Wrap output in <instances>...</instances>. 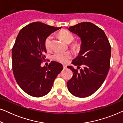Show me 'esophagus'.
I'll return each mask as SVG.
<instances>
[{"label": "esophagus", "mask_w": 123, "mask_h": 123, "mask_svg": "<svg viewBox=\"0 0 123 123\" xmlns=\"http://www.w3.org/2000/svg\"><path fill=\"white\" fill-rule=\"evenodd\" d=\"M63 68H64V69H66V68H67V65H63Z\"/></svg>", "instance_id": "obj_1"}]
</instances>
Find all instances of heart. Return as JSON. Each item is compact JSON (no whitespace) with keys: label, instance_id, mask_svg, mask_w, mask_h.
Returning a JSON list of instances; mask_svg holds the SVG:
<instances>
[{"label":"heart","instance_id":"obj_1","mask_svg":"<svg viewBox=\"0 0 123 123\" xmlns=\"http://www.w3.org/2000/svg\"><path fill=\"white\" fill-rule=\"evenodd\" d=\"M59 36L63 40L65 43H72L74 40V36L70 32L67 31V30H63L59 32ZM51 36H49L47 37L45 41V46L47 50H49L51 48V41H52ZM72 54L69 51L61 53V52H56L53 55V59L56 61L60 62L62 63H65L69 59L72 58Z\"/></svg>","mask_w":123,"mask_h":123}]
</instances>
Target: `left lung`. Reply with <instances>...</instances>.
<instances>
[{"mask_svg": "<svg viewBox=\"0 0 123 123\" xmlns=\"http://www.w3.org/2000/svg\"><path fill=\"white\" fill-rule=\"evenodd\" d=\"M68 30L81 40L79 55L72 64L83 68L80 70L68 66L73 77L67 82L69 91L83 98L92 95L105 81L110 68L111 46L103 30L91 22H82L69 27Z\"/></svg>", "mask_w": 123, "mask_h": 123, "instance_id": "8db88e82", "label": "left lung"}]
</instances>
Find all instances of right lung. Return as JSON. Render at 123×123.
<instances>
[{
	"label": "right lung",
	"instance_id": "right-lung-1",
	"mask_svg": "<svg viewBox=\"0 0 123 123\" xmlns=\"http://www.w3.org/2000/svg\"><path fill=\"white\" fill-rule=\"evenodd\" d=\"M61 28L36 22L22 28L17 37L12 53L13 74L19 87L31 96L47 95L63 70L62 64L56 62L41 66L46 53L45 39Z\"/></svg>",
	"mask_w": 123,
	"mask_h": 123
}]
</instances>
